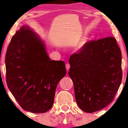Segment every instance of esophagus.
<instances>
[{
	"label": "esophagus",
	"instance_id": "esophagus-1",
	"mask_svg": "<svg viewBox=\"0 0 128 128\" xmlns=\"http://www.w3.org/2000/svg\"><path fill=\"white\" fill-rule=\"evenodd\" d=\"M70 68V64H66V70H67L68 71L69 70Z\"/></svg>",
	"mask_w": 128,
	"mask_h": 128
}]
</instances>
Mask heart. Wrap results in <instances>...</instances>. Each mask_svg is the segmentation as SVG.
<instances>
[{
    "mask_svg": "<svg viewBox=\"0 0 128 128\" xmlns=\"http://www.w3.org/2000/svg\"><path fill=\"white\" fill-rule=\"evenodd\" d=\"M84 45V44H83V43L82 44L79 46V47H78V49H79V50H81V49H82V48H83Z\"/></svg>",
    "mask_w": 128,
    "mask_h": 128,
    "instance_id": "heart-1",
    "label": "heart"
}]
</instances>
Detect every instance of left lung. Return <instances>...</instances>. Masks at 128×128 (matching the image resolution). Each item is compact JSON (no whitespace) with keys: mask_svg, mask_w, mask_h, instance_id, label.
Listing matches in <instances>:
<instances>
[{"mask_svg":"<svg viewBox=\"0 0 128 128\" xmlns=\"http://www.w3.org/2000/svg\"><path fill=\"white\" fill-rule=\"evenodd\" d=\"M69 75L81 110L92 113L113 101L122 82L121 51L112 36L86 43L69 58Z\"/></svg>","mask_w":128,"mask_h":128,"instance_id":"8db88e82","label":"left lung"}]
</instances>
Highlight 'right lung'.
<instances>
[{"mask_svg":"<svg viewBox=\"0 0 128 128\" xmlns=\"http://www.w3.org/2000/svg\"><path fill=\"white\" fill-rule=\"evenodd\" d=\"M5 64L8 88L22 109L44 113L52 108L65 64L50 60L44 42L29 27L23 26L12 37Z\"/></svg>","mask_w":128,"mask_h":128,"instance_id":"1","label":"right lung"}]
</instances>
